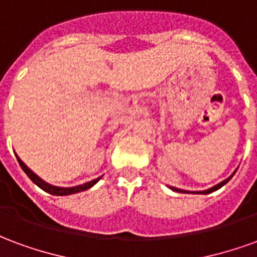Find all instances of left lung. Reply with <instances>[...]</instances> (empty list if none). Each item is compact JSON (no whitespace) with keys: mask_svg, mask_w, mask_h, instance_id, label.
I'll use <instances>...</instances> for the list:
<instances>
[{"mask_svg":"<svg viewBox=\"0 0 257 257\" xmlns=\"http://www.w3.org/2000/svg\"><path fill=\"white\" fill-rule=\"evenodd\" d=\"M232 176H234V173H232L231 176H230V178H228V179H226V180H223L221 183L216 184L215 187H212V189H209V190H205V191H199V193H197V194H209V193H212V191H215V190H219V189H220V187H223V186H224V184H226L227 182H228V180H230V179L232 178ZM171 189H172L173 191H179V193H190V191H184V190L175 189V187H171ZM193 194H194V191H193Z\"/></svg>","mask_w":257,"mask_h":257,"instance_id":"8db88e82","label":"left lung"}]
</instances>
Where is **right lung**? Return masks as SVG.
<instances>
[{"instance_id":"add662e5","label":"right lung","mask_w":257,"mask_h":257,"mask_svg":"<svg viewBox=\"0 0 257 257\" xmlns=\"http://www.w3.org/2000/svg\"><path fill=\"white\" fill-rule=\"evenodd\" d=\"M16 158H18V161H19V165L22 167V169L25 171L26 175L29 176V178L34 182V183L40 187V189H42L44 191H47V193L52 194V195H68V194H75V193H79V191H84V190H88L90 189L93 184H96L97 182H99V179L97 178L95 179V180H92V182H88V183L85 184H81V186H75V187H55V186H51V184L45 183L44 180H41V179L37 176L36 173L31 172L29 168L26 167L25 164L22 162V160H20L19 157L16 156Z\"/></svg>"}]
</instances>
